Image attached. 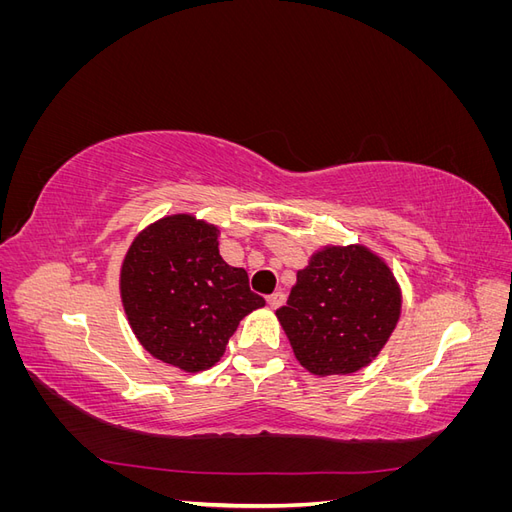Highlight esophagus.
<instances>
[{
    "label": "esophagus",
    "instance_id": "obj_1",
    "mask_svg": "<svg viewBox=\"0 0 512 512\" xmlns=\"http://www.w3.org/2000/svg\"><path fill=\"white\" fill-rule=\"evenodd\" d=\"M284 301H286V294L284 292H273V294H269V297H267V303L271 305V309L282 307Z\"/></svg>",
    "mask_w": 512,
    "mask_h": 512
}]
</instances>
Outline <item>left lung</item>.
<instances>
[{"label": "left lung", "instance_id": "1", "mask_svg": "<svg viewBox=\"0 0 512 512\" xmlns=\"http://www.w3.org/2000/svg\"><path fill=\"white\" fill-rule=\"evenodd\" d=\"M399 312L401 292L384 260L363 245H331L297 273L275 314L307 371L344 376L376 359Z\"/></svg>", "mask_w": 512, "mask_h": 512}]
</instances>
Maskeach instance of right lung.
<instances>
[{
  "mask_svg": "<svg viewBox=\"0 0 512 512\" xmlns=\"http://www.w3.org/2000/svg\"><path fill=\"white\" fill-rule=\"evenodd\" d=\"M119 288L138 342L190 374L218 363L239 322L265 305L245 269L220 256L218 228L188 213L168 215L132 241Z\"/></svg>",
  "mask_w": 512,
  "mask_h": 512,
  "instance_id": "obj_1",
  "label": "right lung"
}]
</instances>
